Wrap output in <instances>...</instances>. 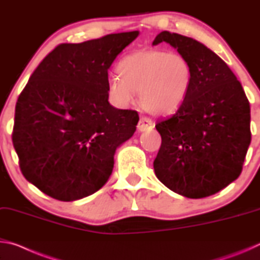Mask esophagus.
Returning <instances> with one entry per match:
<instances>
[{"label":"esophagus","mask_w":260,"mask_h":260,"mask_svg":"<svg viewBox=\"0 0 260 260\" xmlns=\"http://www.w3.org/2000/svg\"><path fill=\"white\" fill-rule=\"evenodd\" d=\"M138 128L141 132L150 131L153 128V121L148 117H141L138 124Z\"/></svg>","instance_id":"esophagus-1"}]
</instances>
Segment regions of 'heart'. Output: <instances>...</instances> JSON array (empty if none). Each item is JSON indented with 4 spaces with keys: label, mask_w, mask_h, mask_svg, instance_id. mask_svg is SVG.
Returning a JSON list of instances; mask_svg holds the SVG:
<instances>
[{
    "label": "heart",
    "mask_w": 260,
    "mask_h": 260,
    "mask_svg": "<svg viewBox=\"0 0 260 260\" xmlns=\"http://www.w3.org/2000/svg\"><path fill=\"white\" fill-rule=\"evenodd\" d=\"M118 77L109 81L110 99L119 107L135 102L140 93L142 107L155 114H169L190 93L193 70L187 57L158 48L131 52L117 65Z\"/></svg>",
    "instance_id": "heart-1"
}]
</instances>
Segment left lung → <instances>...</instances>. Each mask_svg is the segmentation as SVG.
I'll return each instance as SVG.
<instances>
[{"mask_svg":"<svg viewBox=\"0 0 260 260\" xmlns=\"http://www.w3.org/2000/svg\"><path fill=\"white\" fill-rule=\"evenodd\" d=\"M162 41L187 57L193 78L181 108L156 124L161 144L153 169L172 191L203 199L240 177L251 142L250 104L235 74L208 47L167 30L152 45Z\"/></svg>","mask_w":260,"mask_h":260,"instance_id":"left-lung-1","label":"left lung"}]
</instances>
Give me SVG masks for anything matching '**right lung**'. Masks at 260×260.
Instances as JSON below:
<instances>
[{"label": "right lung", "mask_w": 260, "mask_h": 260, "mask_svg": "<svg viewBox=\"0 0 260 260\" xmlns=\"http://www.w3.org/2000/svg\"><path fill=\"white\" fill-rule=\"evenodd\" d=\"M138 35L60 43L20 93L12 143L21 173L46 195L80 200L111 175L116 149L134 134L139 113L110 105L108 70Z\"/></svg>", "instance_id": "1"}]
</instances>
